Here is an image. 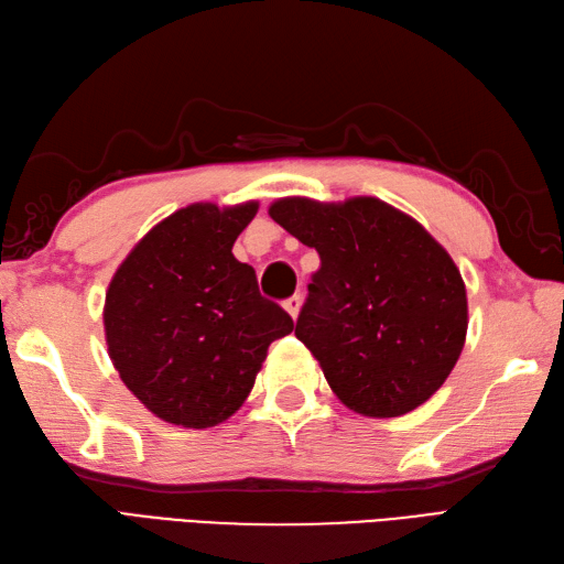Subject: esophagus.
I'll return each mask as SVG.
<instances>
[{
    "mask_svg": "<svg viewBox=\"0 0 564 564\" xmlns=\"http://www.w3.org/2000/svg\"><path fill=\"white\" fill-rule=\"evenodd\" d=\"M284 308H286V313H290L292 318L296 321V318H299V311H301V296L294 294V296L286 299V301H284Z\"/></svg>",
    "mask_w": 564,
    "mask_h": 564,
    "instance_id": "1",
    "label": "esophagus"
}]
</instances>
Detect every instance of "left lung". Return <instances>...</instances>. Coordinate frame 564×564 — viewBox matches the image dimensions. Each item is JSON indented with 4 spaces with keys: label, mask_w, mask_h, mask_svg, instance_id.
Returning a JSON list of instances; mask_svg holds the SVG:
<instances>
[{
    "label": "left lung",
    "mask_w": 564,
    "mask_h": 564,
    "mask_svg": "<svg viewBox=\"0 0 564 564\" xmlns=\"http://www.w3.org/2000/svg\"><path fill=\"white\" fill-rule=\"evenodd\" d=\"M270 217L321 256L294 335L341 404L402 416L437 392L469 325L455 260L414 217L370 196L280 198Z\"/></svg>",
    "instance_id": "left-lung-1"
}]
</instances>
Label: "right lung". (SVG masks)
<instances>
[{"label":"right lung","mask_w":564,"mask_h":564,"mask_svg":"<svg viewBox=\"0 0 564 564\" xmlns=\"http://www.w3.org/2000/svg\"><path fill=\"white\" fill-rule=\"evenodd\" d=\"M258 213L194 203L164 217L117 268L105 296V339L119 378L145 409L184 429H213L249 397L290 313L258 292L231 253Z\"/></svg>","instance_id":"right-lung-1"}]
</instances>
